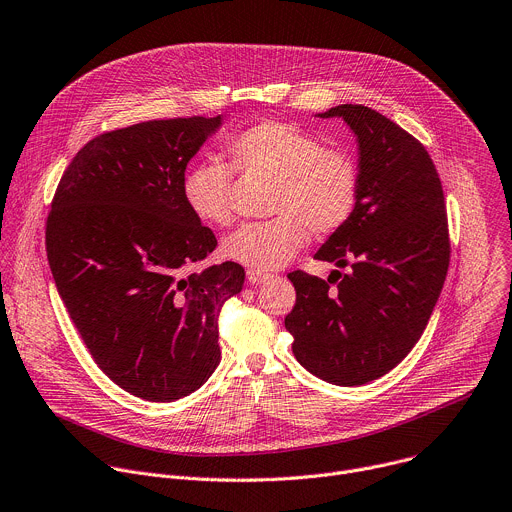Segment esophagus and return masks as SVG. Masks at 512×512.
Masks as SVG:
<instances>
[{"label": "esophagus", "mask_w": 512, "mask_h": 512, "mask_svg": "<svg viewBox=\"0 0 512 512\" xmlns=\"http://www.w3.org/2000/svg\"><path fill=\"white\" fill-rule=\"evenodd\" d=\"M246 278H248V282H250V284H262V282H266V280L270 278V274H268V272H264V270L250 268V270L246 272Z\"/></svg>", "instance_id": "34e87169"}]
</instances>
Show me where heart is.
I'll use <instances>...</instances> for the list:
<instances>
[{
    "label": "heart",
    "mask_w": 512,
    "mask_h": 512,
    "mask_svg": "<svg viewBox=\"0 0 512 512\" xmlns=\"http://www.w3.org/2000/svg\"><path fill=\"white\" fill-rule=\"evenodd\" d=\"M228 163L208 159L183 177V197L191 214L212 226L234 222V173L274 179L268 199L270 220L244 224L222 248L240 264L268 270L288 262L306 242L339 234L353 218L361 173L355 157L294 123L262 121L226 141Z\"/></svg>",
    "instance_id": "heart-1"
}]
</instances>
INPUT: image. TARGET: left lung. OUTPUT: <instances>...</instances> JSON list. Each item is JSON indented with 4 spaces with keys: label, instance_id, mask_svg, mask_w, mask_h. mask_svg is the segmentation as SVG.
I'll return each mask as SVG.
<instances>
[{
    "label": "left lung",
    "instance_id": "8db88e82",
    "mask_svg": "<svg viewBox=\"0 0 512 512\" xmlns=\"http://www.w3.org/2000/svg\"><path fill=\"white\" fill-rule=\"evenodd\" d=\"M319 117H341L359 141L357 210L315 254L349 274L290 272L296 302L284 327L304 369L351 387L391 371L422 337L448 274V216L436 165L414 135L363 105Z\"/></svg>",
    "mask_w": 512,
    "mask_h": 512
}]
</instances>
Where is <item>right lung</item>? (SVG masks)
I'll list each match as a JSON object with an SVG mask.
<instances>
[{
    "label": "right lung",
    "mask_w": 512,
    "mask_h": 512,
    "mask_svg": "<svg viewBox=\"0 0 512 512\" xmlns=\"http://www.w3.org/2000/svg\"><path fill=\"white\" fill-rule=\"evenodd\" d=\"M222 117L131 125L88 141L46 220L48 264L94 363L147 401L189 395L216 371L218 319L244 286L236 262L187 274L218 246L183 197L189 159Z\"/></svg>",
    "instance_id": "1"
}]
</instances>
